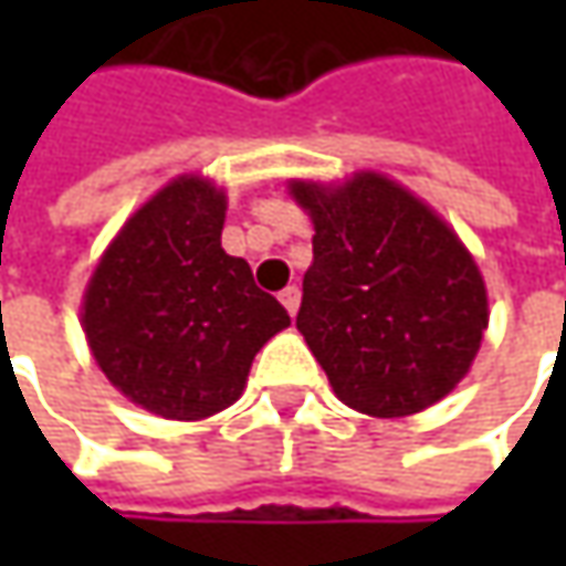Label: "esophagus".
<instances>
[{"mask_svg": "<svg viewBox=\"0 0 566 566\" xmlns=\"http://www.w3.org/2000/svg\"><path fill=\"white\" fill-rule=\"evenodd\" d=\"M280 302H283V308H286L290 315H295V312H298V302H302V290H298V286H286V290L280 293Z\"/></svg>", "mask_w": 566, "mask_h": 566, "instance_id": "34e87169", "label": "esophagus"}]
</instances>
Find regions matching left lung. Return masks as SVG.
<instances>
[{"label": "left lung", "mask_w": 566, "mask_h": 566, "mask_svg": "<svg viewBox=\"0 0 566 566\" xmlns=\"http://www.w3.org/2000/svg\"><path fill=\"white\" fill-rule=\"evenodd\" d=\"M315 220V261L295 327L346 406L394 419L450 394L489 324L472 254L406 188L359 172L339 188L295 182Z\"/></svg>", "instance_id": "left-lung-1"}]
</instances>
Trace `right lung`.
I'll list each match as a JSON object with an SVG mask.
<instances>
[{
  "mask_svg": "<svg viewBox=\"0 0 566 566\" xmlns=\"http://www.w3.org/2000/svg\"><path fill=\"white\" fill-rule=\"evenodd\" d=\"M223 191L176 179L125 223L84 295L103 375L164 419H205L239 400L254 353L290 315L220 245Z\"/></svg>",
  "mask_w": 566,
  "mask_h": 566,
  "instance_id": "1",
  "label": "right lung"
}]
</instances>
